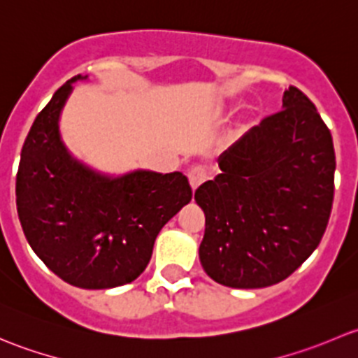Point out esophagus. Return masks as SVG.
Instances as JSON below:
<instances>
[{
	"label": "esophagus",
	"mask_w": 358,
	"mask_h": 358,
	"mask_svg": "<svg viewBox=\"0 0 358 358\" xmlns=\"http://www.w3.org/2000/svg\"><path fill=\"white\" fill-rule=\"evenodd\" d=\"M206 178H208V175H206L204 168H201V166H196V168H192L189 171V182H190V187H192V190L196 192L197 189L202 185V183L206 182Z\"/></svg>",
	"instance_id": "1"
}]
</instances>
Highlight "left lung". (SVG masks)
<instances>
[{"instance_id":"1","label":"left lung","mask_w":358,"mask_h":358,"mask_svg":"<svg viewBox=\"0 0 358 358\" xmlns=\"http://www.w3.org/2000/svg\"><path fill=\"white\" fill-rule=\"evenodd\" d=\"M218 166L194 196L206 215L204 272L236 289L287 279L319 246L333 208V136L315 106L289 86L282 110L249 129Z\"/></svg>"}]
</instances>
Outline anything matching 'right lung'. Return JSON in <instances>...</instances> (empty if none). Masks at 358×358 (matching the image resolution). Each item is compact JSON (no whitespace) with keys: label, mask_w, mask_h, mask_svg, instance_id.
Masks as SVG:
<instances>
[{"label":"right lung","mask_w":358,"mask_h":358,"mask_svg":"<svg viewBox=\"0 0 358 358\" xmlns=\"http://www.w3.org/2000/svg\"><path fill=\"white\" fill-rule=\"evenodd\" d=\"M76 76L34 119L17 173V211L29 246L55 275L83 289L133 282L149 265L162 227L192 199L183 173L109 175L76 159L60 114Z\"/></svg>","instance_id":"1"}]
</instances>
